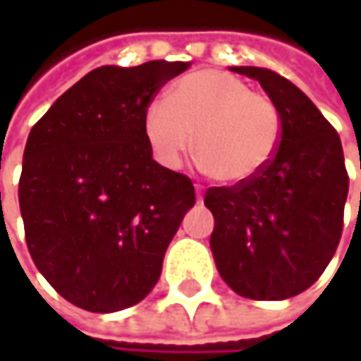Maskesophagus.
I'll use <instances>...</instances> for the list:
<instances>
[{"instance_id": "esophagus-1", "label": "esophagus", "mask_w": 361, "mask_h": 361, "mask_svg": "<svg viewBox=\"0 0 361 361\" xmlns=\"http://www.w3.org/2000/svg\"><path fill=\"white\" fill-rule=\"evenodd\" d=\"M195 190H197V201L202 202V187L201 185H195Z\"/></svg>"}]
</instances>
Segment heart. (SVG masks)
Masks as SVG:
<instances>
[{"instance_id": "heart-1", "label": "heart", "mask_w": 361, "mask_h": 361, "mask_svg": "<svg viewBox=\"0 0 361 361\" xmlns=\"http://www.w3.org/2000/svg\"><path fill=\"white\" fill-rule=\"evenodd\" d=\"M142 128L152 154L171 169L178 166L192 140L195 162L223 185L253 180L269 166L281 142L275 102L215 68L174 82L166 100L148 104Z\"/></svg>"}]
</instances>
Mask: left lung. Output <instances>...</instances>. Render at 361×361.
<instances>
[{
	"instance_id": "8db88e82",
	"label": "left lung",
	"mask_w": 361,
	"mask_h": 361,
	"mask_svg": "<svg viewBox=\"0 0 361 361\" xmlns=\"http://www.w3.org/2000/svg\"><path fill=\"white\" fill-rule=\"evenodd\" d=\"M231 70L257 80L279 108L281 142L253 180L204 192L211 251L235 293L279 301L312 287L331 261L350 176L338 132L295 84L267 68Z\"/></svg>"
}]
</instances>
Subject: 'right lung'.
Listing matches in <instances>:
<instances>
[{
  "label": "right lung",
  "mask_w": 361,
  "mask_h": 361,
  "mask_svg": "<svg viewBox=\"0 0 361 361\" xmlns=\"http://www.w3.org/2000/svg\"><path fill=\"white\" fill-rule=\"evenodd\" d=\"M188 66L96 68L27 136L18 190L25 243L76 307L112 313L142 301L195 204L192 180L152 159L142 128L148 104Z\"/></svg>",
  "instance_id": "1"
}]
</instances>
